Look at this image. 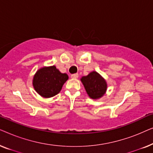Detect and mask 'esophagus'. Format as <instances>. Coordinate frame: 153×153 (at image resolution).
I'll return each mask as SVG.
<instances>
[{"label":"esophagus","instance_id":"esophagus-1","mask_svg":"<svg viewBox=\"0 0 153 153\" xmlns=\"http://www.w3.org/2000/svg\"><path fill=\"white\" fill-rule=\"evenodd\" d=\"M71 77H72V79H76V78H78L79 77V74H72L71 75Z\"/></svg>","mask_w":153,"mask_h":153}]
</instances>
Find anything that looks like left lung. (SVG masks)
Returning <instances> with one entry per match:
<instances>
[{
    "label": "left lung",
    "mask_w": 153,
    "mask_h": 153,
    "mask_svg": "<svg viewBox=\"0 0 153 153\" xmlns=\"http://www.w3.org/2000/svg\"><path fill=\"white\" fill-rule=\"evenodd\" d=\"M81 81L87 94L92 99H99L105 94L107 83L103 77L97 72L93 71L87 76H82Z\"/></svg>",
    "instance_id": "8db88e82"
}]
</instances>
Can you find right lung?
I'll return each mask as SVG.
<instances>
[{
	"instance_id": "add662e5",
	"label": "right lung",
	"mask_w": 153,
	"mask_h": 153,
	"mask_svg": "<svg viewBox=\"0 0 153 153\" xmlns=\"http://www.w3.org/2000/svg\"><path fill=\"white\" fill-rule=\"evenodd\" d=\"M68 79V75L62 74L56 66L44 67L37 71L33 80L35 91L45 98L51 97L61 91Z\"/></svg>"
}]
</instances>
